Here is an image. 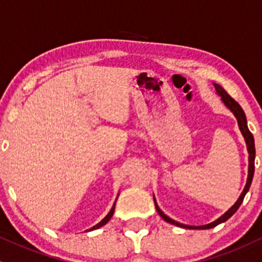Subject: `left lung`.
Masks as SVG:
<instances>
[{
    "label": "left lung",
    "instance_id": "obj_1",
    "mask_svg": "<svg viewBox=\"0 0 262 262\" xmlns=\"http://www.w3.org/2000/svg\"><path fill=\"white\" fill-rule=\"evenodd\" d=\"M214 87L216 89V93L221 97V100L226 106L230 108L231 112L234 115V117L237 118V122H238V127H239V130L241 133L243 134L244 137V140H246V144H247V148H248V154H249V168H248V179H247V184H246V187H244L243 192L241 193L239 198H238L236 203H234L232 207L228 209L226 213L224 215H221L219 219H216L213 223L208 224V225H203V226H188V225H184V224H180L178 223V221H175L173 219H170L169 216H167L163 211L160 209V207H158L157 203H156V200L154 197V201H155V205H156V209H157L158 214L161 215V217L163 219L164 221H167V223H169L171 225H175V226L178 227H183V228H190V230H208V228H213L215 226H217V225L221 224V223H225V221L230 219L232 215L236 213L238 210V208L241 207L242 202L244 200V196L247 194V192L249 191V187L251 185V181H253V177H254V161H255V144H254V137L253 134L250 133V130L248 129V124H247V118H246V114H244L243 108L241 107V105L238 104V102L234 100L233 98H231L230 95L227 94L226 91L221 87V85L214 83Z\"/></svg>",
    "mask_w": 262,
    "mask_h": 262
}]
</instances>
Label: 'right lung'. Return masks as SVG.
<instances>
[{"label":"right lung","mask_w":262,"mask_h":262,"mask_svg":"<svg viewBox=\"0 0 262 262\" xmlns=\"http://www.w3.org/2000/svg\"><path fill=\"white\" fill-rule=\"evenodd\" d=\"M115 204H116V202H115ZM115 204H114V205H112L111 210H110V211H108V214L106 215V216H105V217H104V219H102V220L100 221V223H99V224H97V225H95V226H93L92 228H89V230H88V231H93V230H97V228H99V227H101V226H104V225H105V224H107V223H108V220H110V219H111V217H112V215H114V211H115Z\"/></svg>","instance_id":"obj_1"}]
</instances>
